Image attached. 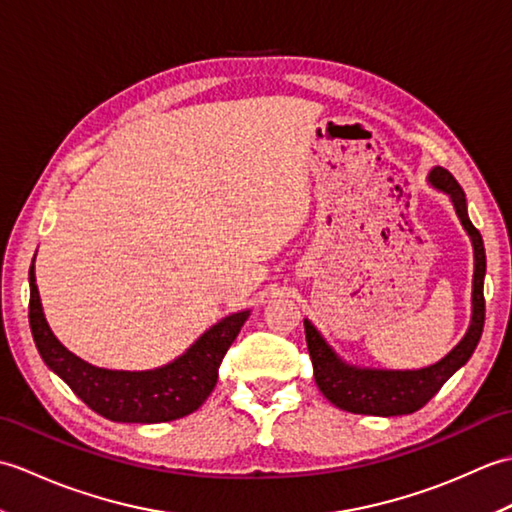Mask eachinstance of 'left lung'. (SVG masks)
<instances>
[{
	"mask_svg": "<svg viewBox=\"0 0 512 512\" xmlns=\"http://www.w3.org/2000/svg\"><path fill=\"white\" fill-rule=\"evenodd\" d=\"M433 189L447 195L455 215L473 244V292H471V323L466 328L460 343L440 361L420 369H380L361 367L347 363L336 354L334 347L323 339V334L314 328L310 319L306 325V341L314 367V380L321 394L332 405L343 411L363 413V416H405L438 394L440 387L469 363L484 330V277H486V253L482 235L469 220L466 211V195L451 173L442 167H433L427 176Z\"/></svg>",
	"mask_w": 512,
	"mask_h": 512,
	"instance_id": "1",
	"label": "left lung"
}]
</instances>
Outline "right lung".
Segmentation results:
<instances>
[{"instance_id":"1","label":"right lung","mask_w":512,"mask_h":512,"mask_svg":"<svg viewBox=\"0 0 512 512\" xmlns=\"http://www.w3.org/2000/svg\"><path fill=\"white\" fill-rule=\"evenodd\" d=\"M28 279V319L43 363L63 378L85 405L114 422L156 424L184 418L200 409L217 383V372H220L226 350L250 317V310L228 314L211 325L178 358L162 367L143 369V372L105 369L72 354L50 330L37 288L35 259H32Z\"/></svg>"}]
</instances>
